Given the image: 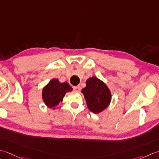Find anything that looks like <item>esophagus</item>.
I'll use <instances>...</instances> for the list:
<instances>
[{"mask_svg": "<svg viewBox=\"0 0 159 159\" xmlns=\"http://www.w3.org/2000/svg\"><path fill=\"white\" fill-rule=\"evenodd\" d=\"M73 89L75 90L76 92H79L80 90V86H74Z\"/></svg>", "mask_w": 159, "mask_h": 159, "instance_id": "34e87169", "label": "esophagus"}]
</instances>
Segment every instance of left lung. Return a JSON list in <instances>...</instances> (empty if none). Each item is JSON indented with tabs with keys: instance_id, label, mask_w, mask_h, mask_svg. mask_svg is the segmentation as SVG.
Returning <instances> with one entry per match:
<instances>
[{
	"instance_id": "obj_1",
	"label": "left lung",
	"mask_w": 159,
	"mask_h": 159,
	"mask_svg": "<svg viewBox=\"0 0 159 159\" xmlns=\"http://www.w3.org/2000/svg\"><path fill=\"white\" fill-rule=\"evenodd\" d=\"M81 92L89 110L98 114L106 108L111 101V94L107 85L95 76L89 78L86 81V87Z\"/></svg>"
}]
</instances>
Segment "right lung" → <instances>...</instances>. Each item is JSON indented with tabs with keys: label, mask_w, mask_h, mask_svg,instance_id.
Returning <instances> with one entry per match:
<instances>
[{
	"label": "right lung",
	"mask_w": 159,
	"mask_h": 159,
	"mask_svg": "<svg viewBox=\"0 0 159 159\" xmlns=\"http://www.w3.org/2000/svg\"><path fill=\"white\" fill-rule=\"evenodd\" d=\"M72 90L69 83H61L58 79H52L43 89V98L48 107L54 108L63 101L65 94Z\"/></svg>",
	"instance_id": "obj_1"
}]
</instances>
